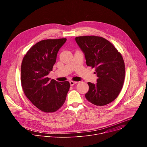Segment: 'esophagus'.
<instances>
[{
  "label": "esophagus",
  "mask_w": 147,
  "mask_h": 147,
  "mask_svg": "<svg viewBox=\"0 0 147 147\" xmlns=\"http://www.w3.org/2000/svg\"><path fill=\"white\" fill-rule=\"evenodd\" d=\"M77 82H76V81H70V84L71 86H73L74 84H77Z\"/></svg>",
  "instance_id": "1"
}]
</instances>
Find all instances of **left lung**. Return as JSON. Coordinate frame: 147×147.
Returning <instances> with one entry per match:
<instances>
[{
    "label": "left lung",
    "mask_w": 147,
    "mask_h": 147,
    "mask_svg": "<svg viewBox=\"0 0 147 147\" xmlns=\"http://www.w3.org/2000/svg\"><path fill=\"white\" fill-rule=\"evenodd\" d=\"M85 55L86 64L95 69L97 83L88 82L86 99L96 106L113 101L123 87L125 65L123 57L109 40L98 36H81L75 38Z\"/></svg>",
    "instance_id": "left-lung-1"
}]
</instances>
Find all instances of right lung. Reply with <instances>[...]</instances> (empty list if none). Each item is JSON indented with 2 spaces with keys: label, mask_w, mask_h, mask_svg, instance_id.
Segmentation results:
<instances>
[{
  "label": "right lung",
  "mask_w": 147,
  "mask_h": 147,
  "mask_svg": "<svg viewBox=\"0 0 147 147\" xmlns=\"http://www.w3.org/2000/svg\"><path fill=\"white\" fill-rule=\"evenodd\" d=\"M66 38L42 40L24 56L21 67V83L27 98L46 113L55 112L64 104L70 88L69 81L48 77L56 63L57 52Z\"/></svg>",
  "instance_id": "add662e5"
}]
</instances>
